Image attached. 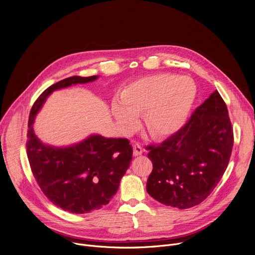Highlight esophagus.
Instances as JSON below:
<instances>
[{
	"instance_id": "34e87169",
	"label": "esophagus",
	"mask_w": 255,
	"mask_h": 255,
	"mask_svg": "<svg viewBox=\"0 0 255 255\" xmlns=\"http://www.w3.org/2000/svg\"><path fill=\"white\" fill-rule=\"evenodd\" d=\"M142 152H143V149L140 145L138 143H134L133 144V155L138 156V155H141Z\"/></svg>"
}]
</instances>
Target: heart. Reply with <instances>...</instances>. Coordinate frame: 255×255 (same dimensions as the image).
<instances>
[{
	"label": "heart",
	"instance_id": "obj_1",
	"mask_svg": "<svg viewBox=\"0 0 255 255\" xmlns=\"http://www.w3.org/2000/svg\"><path fill=\"white\" fill-rule=\"evenodd\" d=\"M196 96L197 86L191 78L158 74L128 85L121 94L122 102H113L112 112L124 134L136 129L139 113L144 112V128L152 137L163 139L185 124Z\"/></svg>",
	"mask_w": 255,
	"mask_h": 255
}]
</instances>
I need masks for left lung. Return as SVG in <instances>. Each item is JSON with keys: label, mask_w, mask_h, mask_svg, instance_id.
I'll list each match as a JSON object with an SVG mask.
<instances>
[{"label": "left lung", "mask_w": 255, "mask_h": 255, "mask_svg": "<svg viewBox=\"0 0 255 255\" xmlns=\"http://www.w3.org/2000/svg\"><path fill=\"white\" fill-rule=\"evenodd\" d=\"M233 141L227 106L215 91L178 131L160 144L146 146L153 165L148 194L178 209L201 204L223 176Z\"/></svg>", "instance_id": "obj_1"}]
</instances>
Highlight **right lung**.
<instances>
[{
	"label": "right lung",
	"mask_w": 255,
	"mask_h": 255,
	"mask_svg": "<svg viewBox=\"0 0 255 255\" xmlns=\"http://www.w3.org/2000/svg\"><path fill=\"white\" fill-rule=\"evenodd\" d=\"M97 79L76 76L50 86L35 101L29 115L26 151L31 171L47 199L69 213H90L110 202L130 165L133 148L127 138L100 135L64 148L47 146L36 137L32 125L53 91Z\"/></svg>",
	"instance_id": "obj_1"
}]
</instances>
